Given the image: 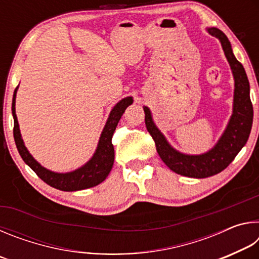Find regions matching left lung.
I'll return each instance as SVG.
<instances>
[{"mask_svg": "<svg viewBox=\"0 0 259 259\" xmlns=\"http://www.w3.org/2000/svg\"><path fill=\"white\" fill-rule=\"evenodd\" d=\"M208 32L221 41L223 50L233 72L235 82L233 114L217 145L211 151L201 155L182 154L169 145L164 136L160 133L153 122L150 109L144 107L146 128L154 139L156 151L161 160L174 172L192 178H207L227 168L247 143L251 131L253 117L252 104L249 95L250 87L242 64L234 57L229 38L222 30L218 28H208Z\"/></svg>", "mask_w": 259, "mask_h": 259, "instance_id": "8db88e82", "label": "left lung"}]
</instances>
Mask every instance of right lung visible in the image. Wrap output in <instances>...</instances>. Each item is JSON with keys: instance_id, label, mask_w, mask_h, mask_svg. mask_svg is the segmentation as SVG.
Listing matches in <instances>:
<instances>
[{"instance_id": "add662e5", "label": "right lung", "mask_w": 259, "mask_h": 259, "mask_svg": "<svg viewBox=\"0 0 259 259\" xmlns=\"http://www.w3.org/2000/svg\"><path fill=\"white\" fill-rule=\"evenodd\" d=\"M18 88V87H17ZM17 88L14 93L12 98V115H14V137L16 142V146L18 148V152L24 160L26 164L29 165V168L40 177L43 182L48 185L57 188L60 191H80L85 188L94 187L104 182L111 171L113 162H114V147L112 144V137L114 131L116 129V125L119 123L121 116L123 115L125 108L129 105L133 104V98L126 97L117 103L112 109L109 117L106 122V125L100 136L98 147L96 150L94 156L87 164L81 166L80 169H76L75 171L67 174H57L48 170L34 160V157L29 154L27 148L25 147L21 135L19 131L18 120L16 115V93Z\"/></svg>"}]
</instances>
